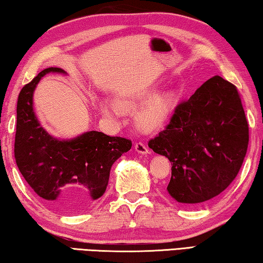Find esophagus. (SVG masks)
Returning <instances> with one entry per match:
<instances>
[{
  "label": "esophagus",
  "instance_id": "34e87169",
  "mask_svg": "<svg viewBox=\"0 0 263 263\" xmlns=\"http://www.w3.org/2000/svg\"><path fill=\"white\" fill-rule=\"evenodd\" d=\"M135 149L137 151L138 153H140V154H147V153H149V149H148L147 146H146L144 142H141V141L136 142Z\"/></svg>",
  "mask_w": 263,
  "mask_h": 263
}]
</instances>
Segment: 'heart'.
<instances>
[{
	"label": "heart",
	"mask_w": 263,
	"mask_h": 263,
	"mask_svg": "<svg viewBox=\"0 0 263 263\" xmlns=\"http://www.w3.org/2000/svg\"><path fill=\"white\" fill-rule=\"evenodd\" d=\"M177 103V97L174 92H167V94L157 96L151 102H148L138 115V123L145 130H157L162 127L171 118L173 111ZM135 105V102L131 100L119 99L117 104L115 103H103L102 111L108 116H114L119 112L121 108H131Z\"/></svg>",
	"instance_id": "obj_1"
}]
</instances>
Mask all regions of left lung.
Masks as SVG:
<instances>
[{"label": "left lung", "mask_w": 263, "mask_h": 263, "mask_svg": "<svg viewBox=\"0 0 263 263\" xmlns=\"http://www.w3.org/2000/svg\"><path fill=\"white\" fill-rule=\"evenodd\" d=\"M248 122L237 87L220 77L180 102L148 147L172 162L169 195L198 205L222 193L237 177L247 152Z\"/></svg>", "instance_id": "left-lung-1"}]
</instances>
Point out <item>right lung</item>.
<instances>
[{
    "label": "right lung",
    "instance_id": "obj_1",
    "mask_svg": "<svg viewBox=\"0 0 263 263\" xmlns=\"http://www.w3.org/2000/svg\"><path fill=\"white\" fill-rule=\"evenodd\" d=\"M58 67L42 70L22 88L17 101L15 160L21 174L44 202L52 206L77 210L88 206L104 194L114 162L131 149L132 141L90 131L72 140H58L41 126L32 108L37 83ZM68 186L86 193L77 202L67 203L63 194Z\"/></svg>",
    "mask_w": 263,
    "mask_h": 263
}]
</instances>
